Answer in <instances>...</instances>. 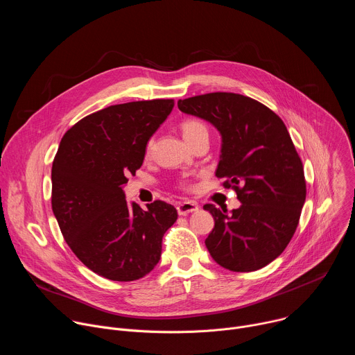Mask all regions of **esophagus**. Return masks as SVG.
<instances>
[{"instance_id": "1", "label": "esophagus", "mask_w": 355, "mask_h": 355, "mask_svg": "<svg viewBox=\"0 0 355 355\" xmlns=\"http://www.w3.org/2000/svg\"><path fill=\"white\" fill-rule=\"evenodd\" d=\"M198 204L193 200H185V202H180V204L177 205V211H178V215H188V214H192V212H196L198 211Z\"/></svg>"}]
</instances>
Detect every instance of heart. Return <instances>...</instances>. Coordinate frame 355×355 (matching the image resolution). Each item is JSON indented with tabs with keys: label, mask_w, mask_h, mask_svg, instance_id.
<instances>
[{
	"label": "heart",
	"mask_w": 355,
	"mask_h": 355,
	"mask_svg": "<svg viewBox=\"0 0 355 355\" xmlns=\"http://www.w3.org/2000/svg\"><path fill=\"white\" fill-rule=\"evenodd\" d=\"M181 130H182L184 139L188 143L193 141L195 139H198L202 135H208V128L205 126V123H202L200 121H196V119H188V121L182 122ZM151 146H153V140H148L146 144V155H150Z\"/></svg>",
	"instance_id": "b5f03b06"
}]
</instances>
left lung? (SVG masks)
<instances>
[{
    "instance_id": "8db88e82",
    "label": "left lung",
    "mask_w": 355,
    "mask_h": 355,
    "mask_svg": "<svg viewBox=\"0 0 355 355\" xmlns=\"http://www.w3.org/2000/svg\"><path fill=\"white\" fill-rule=\"evenodd\" d=\"M187 115L220 133L216 177L227 178L241 205L232 212L205 205L215 227L205 240L212 259L234 272L274 261L291 241L306 198L303 166L281 118L259 101L211 92L178 101Z\"/></svg>"
}]
</instances>
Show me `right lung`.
Returning <instances> with one entry per match:
<instances>
[{
  "mask_svg": "<svg viewBox=\"0 0 355 355\" xmlns=\"http://www.w3.org/2000/svg\"><path fill=\"white\" fill-rule=\"evenodd\" d=\"M173 99L112 105L63 136L52 167V209L78 260L111 281L147 275L162 257L177 209L155 200L128 202V175L143 164L146 144L171 114Z\"/></svg>",
  "mask_w": 355,
  "mask_h": 355,
  "instance_id": "add662e5",
  "label": "right lung"
}]
</instances>
